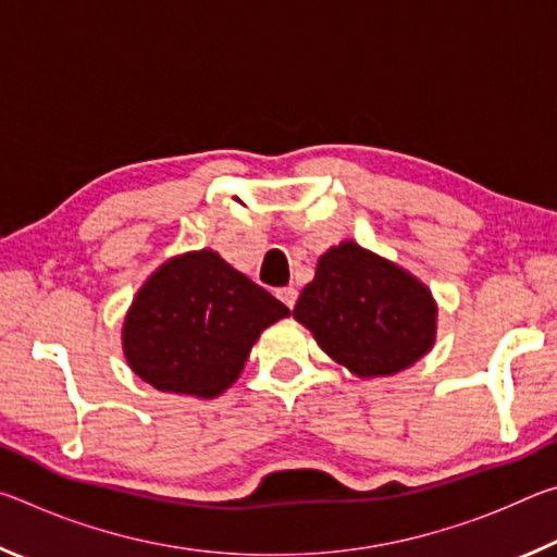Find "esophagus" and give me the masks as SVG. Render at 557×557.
Here are the masks:
<instances>
[{
	"label": "esophagus",
	"instance_id": "obj_1",
	"mask_svg": "<svg viewBox=\"0 0 557 557\" xmlns=\"http://www.w3.org/2000/svg\"><path fill=\"white\" fill-rule=\"evenodd\" d=\"M277 297L285 301V305L289 307V309H295V305H297V289L295 287H282L280 292H277Z\"/></svg>",
	"mask_w": 557,
	"mask_h": 557
}]
</instances>
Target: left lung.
Segmentation results:
<instances>
[{"mask_svg": "<svg viewBox=\"0 0 557 557\" xmlns=\"http://www.w3.org/2000/svg\"><path fill=\"white\" fill-rule=\"evenodd\" d=\"M437 301L425 282L354 240L317 260L292 317L358 379L395 375L432 351Z\"/></svg>", "mask_w": 557, "mask_h": 557, "instance_id": "8db88e82", "label": "left lung"}]
</instances>
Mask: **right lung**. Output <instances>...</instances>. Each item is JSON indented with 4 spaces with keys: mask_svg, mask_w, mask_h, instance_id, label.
<instances>
[{
    "mask_svg": "<svg viewBox=\"0 0 557 557\" xmlns=\"http://www.w3.org/2000/svg\"><path fill=\"white\" fill-rule=\"evenodd\" d=\"M289 309L211 248L162 262L122 322V354L162 393L213 400L240 379L258 336Z\"/></svg>",
    "mask_w": 557,
    "mask_h": 557,
    "instance_id": "obj_1",
    "label": "right lung"
}]
</instances>
